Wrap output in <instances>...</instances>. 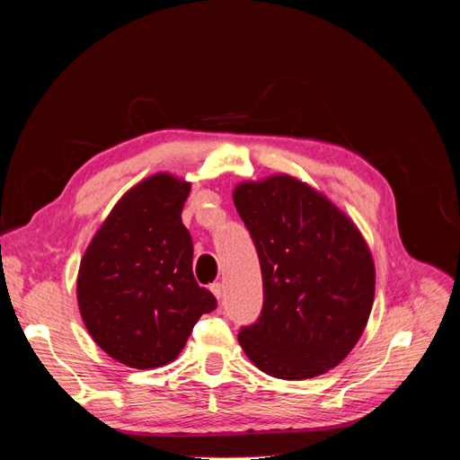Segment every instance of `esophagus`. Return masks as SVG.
Listing matches in <instances>:
<instances>
[{
	"label": "esophagus",
	"instance_id": "esophagus-1",
	"mask_svg": "<svg viewBox=\"0 0 460 460\" xmlns=\"http://www.w3.org/2000/svg\"><path fill=\"white\" fill-rule=\"evenodd\" d=\"M211 291H213V296H215L217 299H222V296H225V286H222L220 282H215V284L211 286Z\"/></svg>",
	"mask_w": 460,
	"mask_h": 460
}]
</instances>
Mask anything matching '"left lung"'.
Masks as SVG:
<instances>
[{
	"label": "left lung",
	"mask_w": 460,
	"mask_h": 460,
	"mask_svg": "<svg viewBox=\"0 0 460 460\" xmlns=\"http://www.w3.org/2000/svg\"><path fill=\"white\" fill-rule=\"evenodd\" d=\"M262 274V311L238 340L252 363L282 380L338 367L363 336L376 270L355 222L289 174L234 190Z\"/></svg>",
	"instance_id": "8db88e82"
}]
</instances>
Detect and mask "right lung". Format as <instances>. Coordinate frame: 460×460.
I'll list each match as a JSON object with an SVG mask.
<instances>
[{"label": "right lung", "instance_id": "add662e5", "mask_svg": "<svg viewBox=\"0 0 460 460\" xmlns=\"http://www.w3.org/2000/svg\"><path fill=\"white\" fill-rule=\"evenodd\" d=\"M191 184L157 172L117 201L80 261L76 297L93 341L130 368L174 360L201 314L217 309L193 278L182 225Z\"/></svg>", "mask_w": 460, "mask_h": 460}]
</instances>
